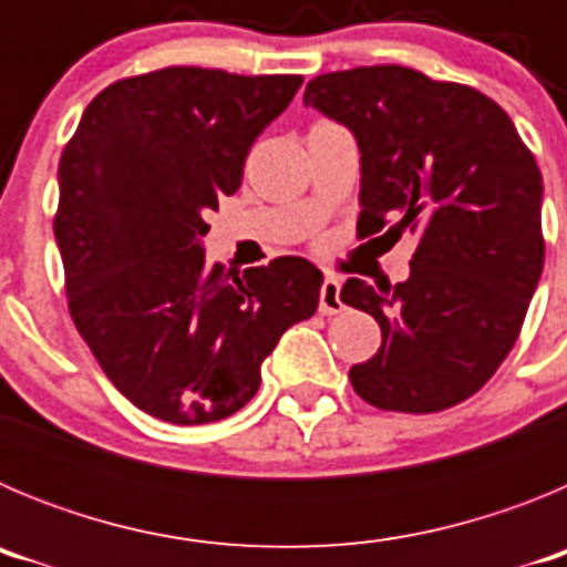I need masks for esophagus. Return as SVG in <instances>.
I'll return each mask as SVG.
<instances>
[{
	"label": "esophagus",
	"instance_id": "esophagus-1",
	"mask_svg": "<svg viewBox=\"0 0 567 567\" xmlns=\"http://www.w3.org/2000/svg\"><path fill=\"white\" fill-rule=\"evenodd\" d=\"M320 312L338 315L343 312V300H340V280L334 275H327L323 287H320Z\"/></svg>",
	"mask_w": 567,
	"mask_h": 567
}]
</instances>
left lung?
I'll return each mask as SVG.
<instances>
[{"label":"left lung","instance_id":"8db88e82","mask_svg":"<svg viewBox=\"0 0 567 567\" xmlns=\"http://www.w3.org/2000/svg\"><path fill=\"white\" fill-rule=\"evenodd\" d=\"M303 102L358 138V238L417 235L405 284L340 289L383 334L352 389L383 412L463 403L514 349L543 275L537 158L494 99L403 64L315 76Z\"/></svg>","mask_w":567,"mask_h":567}]
</instances>
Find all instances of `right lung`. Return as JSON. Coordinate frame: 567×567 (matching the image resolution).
<instances>
[{
	"label": "right lung",
	"instance_id": "right-lung-1",
	"mask_svg": "<svg viewBox=\"0 0 567 567\" xmlns=\"http://www.w3.org/2000/svg\"><path fill=\"white\" fill-rule=\"evenodd\" d=\"M300 84L173 64L104 87L64 144L53 233L70 318L110 383L164 423L244 409L280 334L318 309L307 258L224 272L202 249Z\"/></svg>",
	"mask_w": 567,
	"mask_h": 567
}]
</instances>
